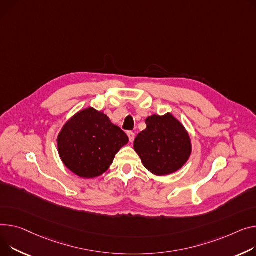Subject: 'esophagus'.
Listing matches in <instances>:
<instances>
[{
  "instance_id": "obj_1",
  "label": "esophagus",
  "mask_w": 256,
  "mask_h": 256,
  "mask_svg": "<svg viewBox=\"0 0 256 256\" xmlns=\"http://www.w3.org/2000/svg\"><path fill=\"white\" fill-rule=\"evenodd\" d=\"M128 136L130 142H132L134 139V132H128Z\"/></svg>"
}]
</instances>
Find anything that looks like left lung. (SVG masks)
Instances as JSON below:
<instances>
[{
  "label": "left lung",
  "mask_w": 256,
  "mask_h": 256,
  "mask_svg": "<svg viewBox=\"0 0 256 256\" xmlns=\"http://www.w3.org/2000/svg\"><path fill=\"white\" fill-rule=\"evenodd\" d=\"M145 122L146 130L134 142V148L145 168L158 176L178 171L192 153L188 134L171 114L152 115Z\"/></svg>",
  "instance_id": "obj_1"
}]
</instances>
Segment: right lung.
Here are the masks:
<instances>
[{
	"mask_svg": "<svg viewBox=\"0 0 256 256\" xmlns=\"http://www.w3.org/2000/svg\"><path fill=\"white\" fill-rule=\"evenodd\" d=\"M128 142L126 134L107 115L88 108L64 124L58 147L62 162L74 174L94 178L107 171L116 153Z\"/></svg>",
	"mask_w": 256,
	"mask_h": 256,
	"instance_id": "obj_1",
	"label": "right lung"
}]
</instances>
